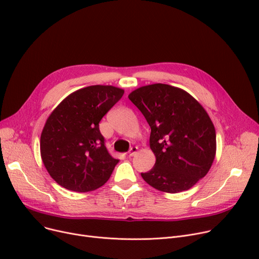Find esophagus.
Segmentation results:
<instances>
[{
  "label": "esophagus",
  "mask_w": 259,
  "mask_h": 259,
  "mask_svg": "<svg viewBox=\"0 0 259 259\" xmlns=\"http://www.w3.org/2000/svg\"><path fill=\"white\" fill-rule=\"evenodd\" d=\"M138 150H139V148L137 147V146H134V147H132V148L129 150L128 155H129V156H133L134 154H136V153L138 152Z\"/></svg>",
  "instance_id": "obj_1"
}]
</instances>
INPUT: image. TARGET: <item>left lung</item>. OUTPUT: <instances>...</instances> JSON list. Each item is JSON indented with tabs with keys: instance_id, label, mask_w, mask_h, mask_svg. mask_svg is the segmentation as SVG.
<instances>
[{
	"instance_id": "1",
	"label": "left lung",
	"mask_w": 259,
	"mask_h": 259,
	"mask_svg": "<svg viewBox=\"0 0 259 259\" xmlns=\"http://www.w3.org/2000/svg\"><path fill=\"white\" fill-rule=\"evenodd\" d=\"M128 97L151 128L155 164L143 179L163 193L192 188L216 156V131L205 109L184 90L165 83L141 87Z\"/></svg>"
}]
</instances>
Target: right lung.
<instances>
[{
	"mask_svg": "<svg viewBox=\"0 0 259 259\" xmlns=\"http://www.w3.org/2000/svg\"><path fill=\"white\" fill-rule=\"evenodd\" d=\"M123 92L113 85H90L71 93L53 110L41 133L40 153L60 186L88 193L108 181L118 160L108 152L99 121Z\"/></svg>",
	"mask_w": 259,
	"mask_h": 259,
	"instance_id": "obj_1",
	"label": "right lung"
}]
</instances>
